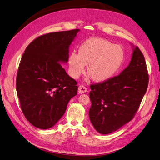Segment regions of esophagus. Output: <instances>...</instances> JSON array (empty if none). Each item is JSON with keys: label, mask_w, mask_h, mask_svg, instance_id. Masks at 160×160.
<instances>
[{"label": "esophagus", "mask_w": 160, "mask_h": 160, "mask_svg": "<svg viewBox=\"0 0 160 160\" xmlns=\"http://www.w3.org/2000/svg\"><path fill=\"white\" fill-rule=\"evenodd\" d=\"M87 92V88L83 85H79L78 88V92L79 93H84Z\"/></svg>", "instance_id": "1"}]
</instances>
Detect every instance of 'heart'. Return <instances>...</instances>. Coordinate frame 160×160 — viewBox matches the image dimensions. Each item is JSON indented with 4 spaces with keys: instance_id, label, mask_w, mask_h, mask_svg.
<instances>
[{
    "instance_id": "obj_1",
    "label": "heart",
    "mask_w": 160,
    "mask_h": 160,
    "mask_svg": "<svg viewBox=\"0 0 160 160\" xmlns=\"http://www.w3.org/2000/svg\"><path fill=\"white\" fill-rule=\"evenodd\" d=\"M124 53L121 46L99 38H89L79 46V53L71 52L68 58L69 73L75 79L85 71L93 81L103 82L112 78L121 67Z\"/></svg>"
}]
</instances>
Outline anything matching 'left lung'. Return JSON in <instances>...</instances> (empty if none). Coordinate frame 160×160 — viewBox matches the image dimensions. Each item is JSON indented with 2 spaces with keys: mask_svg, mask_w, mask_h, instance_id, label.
Instances as JSON below:
<instances>
[{
  "mask_svg": "<svg viewBox=\"0 0 160 160\" xmlns=\"http://www.w3.org/2000/svg\"><path fill=\"white\" fill-rule=\"evenodd\" d=\"M132 46L128 67L116 77L90 86V121L102 135L117 131L132 119L148 89L149 75L144 56Z\"/></svg>",
  "mask_w": 160,
  "mask_h": 160,
  "instance_id": "obj_1",
  "label": "left lung"
}]
</instances>
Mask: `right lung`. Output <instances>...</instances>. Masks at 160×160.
Returning a JSON list of instances; mask_svg holds the SVG:
<instances>
[{"label":"right lung","instance_id":"obj_1","mask_svg":"<svg viewBox=\"0 0 160 160\" xmlns=\"http://www.w3.org/2000/svg\"><path fill=\"white\" fill-rule=\"evenodd\" d=\"M80 29L49 33L30 43L21 58L16 88L23 113L34 127L48 129L57 123L78 87L61 63Z\"/></svg>","mask_w":160,"mask_h":160}]
</instances>
